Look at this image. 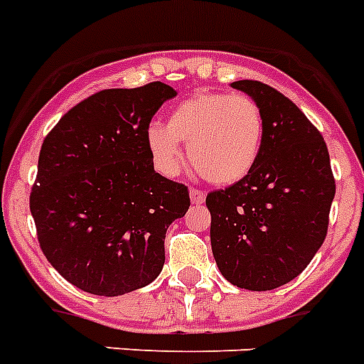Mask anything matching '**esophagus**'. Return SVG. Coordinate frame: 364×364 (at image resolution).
I'll return each mask as SVG.
<instances>
[{"mask_svg":"<svg viewBox=\"0 0 364 364\" xmlns=\"http://www.w3.org/2000/svg\"><path fill=\"white\" fill-rule=\"evenodd\" d=\"M207 198V194L203 191H198V188H191V200L192 203H196V205H200V203H203Z\"/></svg>","mask_w":364,"mask_h":364,"instance_id":"esophagus-1","label":"esophagus"}]
</instances>
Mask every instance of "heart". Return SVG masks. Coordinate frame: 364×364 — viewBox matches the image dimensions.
<instances>
[{"instance_id": "b5f03b06", "label": "heart", "mask_w": 364, "mask_h": 364, "mask_svg": "<svg viewBox=\"0 0 364 364\" xmlns=\"http://www.w3.org/2000/svg\"><path fill=\"white\" fill-rule=\"evenodd\" d=\"M146 142L155 166L176 176L183 164L181 142L207 181L233 185L252 172L264 144V116L244 94L198 92L173 107L168 124L154 122Z\"/></svg>"}]
</instances>
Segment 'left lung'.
<instances>
[{"label":"left lung","mask_w":364,"mask_h":364,"mask_svg":"<svg viewBox=\"0 0 364 364\" xmlns=\"http://www.w3.org/2000/svg\"><path fill=\"white\" fill-rule=\"evenodd\" d=\"M231 87L261 107L264 144L248 176L207 196L210 246L231 285L272 291L300 276L322 246L335 179L320 131L289 97L250 79Z\"/></svg>","instance_id":"1"}]
</instances>
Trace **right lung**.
I'll use <instances>...</instances> for the list:
<instances>
[{"instance_id":"obj_1","label":"right lung","mask_w":364,"mask_h":364,"mask_svg":"<svg viewBox=\"0 0 364 364\" xmlns=\"http://www.w3.org/2000/svg\"><path fill=\"white\" fill-rule=\"evenodd\" d=\"M176 94L161 81L107 88L44 139L29 207L46 259L81 291L127 294L163 270L166 229L191 198L155 172L146 131Z\"/></svg>"}]
</instances>
